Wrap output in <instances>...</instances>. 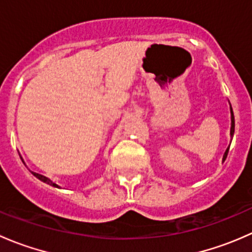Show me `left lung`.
<instances>
[{
    "label": "left lung",
    "mask_w": 252,
    "mask_h": 252,
    "mask_svg": "<svg viewBox=\"0 0 252 252\" xmlns=\"http://www.w3.org/2000/svg\"><path fill=\"white\" fill-rule=\"evenodd\" d=\"M230 117H232V126H230V136H233V135H234V129H235V121H234V113H233V108H232V106H230ZM228 151H229V147H228V149L225 150L224 155H223V159H225V158H227Z\"/></svg>",
    "instance_id": "left-lung-1"
}]
</instances>
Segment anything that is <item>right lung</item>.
Returning a JSON list of instances; mask_svg holds the SVG:
<instances>
[{
    "label": "right lung",
    "instance_id": "right-lung-1",
    "mask_svg": "<svg viewBox=\"0 0 252 252\" xmlns=\"http://www.w3.org/2000/svg\"><path fill=\"white\" fill-rule=\"evenodd\" d=\"M32 174L35 175V177L37 178V179H40L41 180V182H44V183H46V184H50V185H53V187H57L58 188V185H56L55 183H52L51 182V179H48L47 177H45V175H42V174H39V173H35V172H32Z\"/></svg>",
    "mask_w": 252,
    "mask_h": 252
}]
</instances>
